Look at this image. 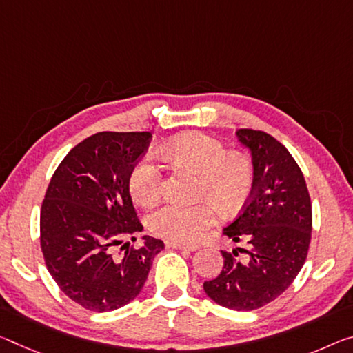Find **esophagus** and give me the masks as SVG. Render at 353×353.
<instances>
[{"label":"esophagus","instance_id":"obj_1","mask_svg":"<svg viewBox=\"0 0 353 353\" xmlns=\"http://www.w3.org/2000/svg\"><path fill=\"white\" fill-rule=\"evenodd\" d=\"M165 245H166V248H172V250H187V251L198 250V245L182 243V242H176V240H166Z\"/></svg>","mask_w":353,"mask_h":353}]
</instances>
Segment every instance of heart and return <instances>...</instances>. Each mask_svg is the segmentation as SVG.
Returning a JSON list of instances; mask_svg holds the SVG:
<instances>
[{
  "label": "heart",
  "mask_w": 353,
  "mask_h": 353,
  "mask_svg": "<svg viewBox=\"0 0 353 353\" xmlns=\"http://www.w3.org/2000/svg\"><path fill=\"white\" fill-rule=\"evenodd\" d=\"M163 155L179 168L198 174L196 204L166 203L149 215V228L168 240L190 243L218 218L217 204L225 214L247 203L253 190L254 171L250 157L242 152H226L221 141L199 132L185 133L168 144ZM128 188L133 199L143 205L154 204L163 192V172L152 157H144L132 168Z\"/></svg>",
  "instance_id": "b5f03b06"
}]
</instances>
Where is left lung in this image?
Wrapping results in <instances>:
<instances>
[{
	"mask_svg": "<svg viewBox=\"0 0 353 353\" xmlns=\"http://www.w3.org/2000/svg\"><path fill=\"white\" fill-rule=\"evenodd\" d=\"M237 138L250 149L254 181L242 212L223 234L248 248L221 251L223 270L204 283V290L229 310L253 311L279 297L299 275L311 242L312 212L303 172L281 143L251 128H240Z\"/></svg>",
	"mask_w": 353,
	"mask_h": 353,
	"instance_id": "1",
	"label": "left lung"
}]
</instances>
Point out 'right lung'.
<instances>
[{
    "instance_id": "obj_1",
    "label": "right lung",
    "mask_w": 353,
    "mask_h": 353,
    "mask_svg": "<svg viewBox=\"0 0 353 353\" xmlns=\"http://www.w3.org/2000/svg\"><path fill=\"white\" fill-rule=\"evenodd\" d=\"M150 138L149 132L96 133L64 157L48 183L41 209L43 259L59 289L85 310L130 303L165 248L149 236L138 248L124 243L143 231L128 176Z\"/></svg>"
}]
</instances>
